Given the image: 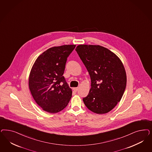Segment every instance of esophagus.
Segmentation results:
<instances>
[{
	"mask_svg": "<svg viewBox=\"0 0 152 152\" xmlns=\"http://www.w3.org/2000/svg\"><path fill=\"white\" fill-rule=\"evenodd\" d=\"M73 90L75 92H77L78 90V87H75V88H73Z\"/></svg>",
	"mask_w": 152,
	"mask_h": 152,
	"instance_id": "obj_1",
	"label": "esophagus"
}]
</instances>
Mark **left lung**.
Returning <instances> with one entry per match:
<instances>
[{"label": "left lung", "mask_w": 152, "mask_h": 152, "mask_svg": "<svg viewBox=\"0 0 152 152\" xmlns=\"http://www.w3.org/2000/svg\"><path fill=\"white\" fill-rule=\"evenodd\" d=\"M75 51L91 80L84 103L93 113H108L120 101L126 88V75L122 62L110 50L99 45H80Z\"/></svg>", "instance_id": "obj_1"}]
</instances>
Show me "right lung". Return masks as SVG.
I'll use <instances>...</instances> for the list:
<instances>
[{
    "mask_svg": "<svg viewBox=\"0 0 152 152\" xmlns=\"http://www.w3.org/2000/svg\"><path fill=\"white\" fill-rule=\"evenodd\" d=\"M75 48L68 45L48 49L35 61L29 77L33 98L42 109L57 113L66 107L72 91L63 76L67 58Z\"/></svg>",
    "mask_w": 152,
    "mask_h": 152,
    "instance_id": "right-lung-1",
    "label": "right lung"
}]
</instances>
